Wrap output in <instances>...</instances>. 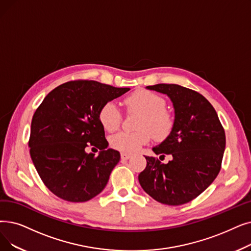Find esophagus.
I'll return each mask as SVG.
<instances>
[{"instance_id": "34e87169", "label": "esophagus", "mask_w": 251, "mask_h": 251, "mask_svg": "<svg viewBox=\"0 0 251 251\" xmlns=\"http://www.w3.org/2000/svg\"><path fill=\"white\" fill-rule=\"evenodd\" d=\"M130 157H131V154H128V152H121V158L122 160H128Z\"/></svg>"}]
</instances>
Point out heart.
Listing matches in <instances>:
<instances>
[{"label":"heart","instance_id":"b5f03b06","mask_svg":"<svg viewBox=\"0 0 251 251\" xmlns=\"http://www.w3.org/2000/svg\"><path fill=\"white\" fill-rule=\"evenodd\" d=\"M128 111L140 115L137 131L119 132L110 139L111 146L123 152L136 151L148 144L151 133L157 139L168 136L173 127V118L165 110V100L161 96L148 90H137L126 97ZM100 122L108 132H114L120 127L122 114L115 102H106L100 111Z\"/></svg>","mask_w":251,"mask_h":251}]
</instances>
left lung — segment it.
<instances>
[{"label": "left lung", "mask_w": 251, "mask_h": 251, "mask_svg": "<svg viewBox=\"0 0 251 251\" xmlns=\"http://www.w3.org/2000/svg\"><path fill=\"white\" fill-rule=\"evenodd\" d=\"M147 89L166 94L174 108L168 136L152 151L171 155L167 164L148 157L139 173L141 188L167 205L188 203L208 188L219 174L226 148L225 130L211 103L203 95L176 84H157Z\"/></svg>", "instance_id": "left-lung-1"}]
</instances>
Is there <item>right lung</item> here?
<instances>
[{"instance_id":"add662e5","label":"right lung","mask_w":251,"mask_h":251,"mask_svg":"<svg viewBox=\"0 0 251 251\" xmlns=\"http://www.w3.org/2000/svg\"><path fill=\"white\" fill-rule=\"evenodd\" d=\"M129 90L96 81H71L53 89L37 108L29 154L41 179L57 197L85 202L105 188L120 152L107 148L99 115L106 102ZM87 143L101 150L99 156L84 151Z\"/></svg>"}]
</instances>
